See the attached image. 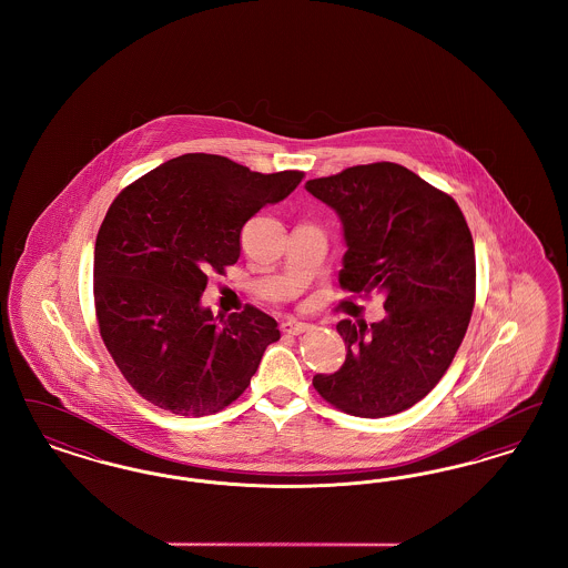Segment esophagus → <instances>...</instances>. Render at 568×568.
I'll return each mask as SVG.
<instances>
[{
    "instance_id": "obj_1",
    "label": "esophagus",
    "mask_w": 568,
    "mask_h": 568,
    "mask_svg": "<svg viewBox=\"0 0 568 568\" xmlns=\"http://www.w3.org/2000/svg\"><path fill=\"white\" fill-rule=\"evenodd\" d=\"M283 332H287V334H302V332H308L311 329V324H304V322H297V320H287V322H283Z\"/></svg>"
}]
</instances>
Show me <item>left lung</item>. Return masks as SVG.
<instances>
[{"label":"left lung","mask_w":568,"mask_h":568,"mask_svg":"<svg viewBox=\"0 0 568 568\" xmlns=\"http://www.w3.org/2000/svg\"><path fill=\"white\" fill-rule=\"evenodd\" d=\"M336 211L345 257L341 287L385 294V320L336 325L345 364L313 385L355 417H387L419 403L447 373L475 306V244L456 200L405 165H353L306 181Z\"/></svg>","instance_id":"8db88e82"}]
</instances>
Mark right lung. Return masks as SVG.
Masks as SVG:
<instances>
[{"label": "right lung", "mask_w": 568, "mask_h": 568, "mask_svg": "<svg viewBox=\"0 0 568 568\" xmlns=\"http://www.w3.org/2000/svg\"><path fill=\"white\" fill-rule=\"evenodd\" d=\"M302 176L187 153L114 197L95 241V315L114 364L144 400L202 417L248 387L281 338L278 325L251 304L215 317L202 294L209 272L239 262L244 223Z\"/></svg>", "instance_id": "obj_1"}]
</instances>
